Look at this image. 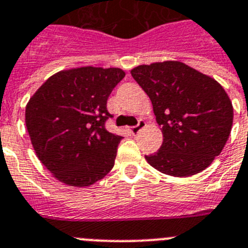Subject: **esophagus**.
<instances>
[{
  "mask_svg": "<svg viewBox=\"0 0 248 248\" xmlns=\"http://www.w3.org/2000/svg\"><path fill=\"white\" fill-rule=\"evenodd\" d=\"M144 127H146V122L142 121V120H140V122H138L137 126L131 127V133H132V135H136V133L140 132V129L144 128Z\"/></svg>",
  "mask_w": 248,
  "mask_h": 248,
  "instance_id": "obj_1",
  "label": "esophagus"
}]
</instances>
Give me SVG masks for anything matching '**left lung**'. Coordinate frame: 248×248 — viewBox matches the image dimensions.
<instances>
[{
	"label": "left lung",
	"instance_id": "8db88e82",
	"mask_svg": "<svg viewBox=\"0 0 248 248\" xmlns=\"http://www.w3.org/2000/svg\"><path fill=\"white\" fill-rule=\"evenodd\" d=\"M131 75L151 99L163 133L160 149L146 155L147 162L171 177H190L206 169L232 128V102L224 88L177 60L138 65Z\"/></svg>",
	"mask_w": 248,
	"mask_h": 248
}]
</instances>
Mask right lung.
Listing matches in <instances>:
<instances>
[{"label":"right lung","instance_id":"obj_1","mask_svg":"<svg viewBox=\"0 0 248 248\" xmlns=\"http://www.w3.org/2000/svg\"><path fill=\"white\" fill-rule=\"evenodd\" d=\"M120 68L80 66L55 73L26 106L35 155L69 186H90L112 169L121 136L105 128L106 102L124 78Z\"/></svg>","mask_w":248,"mask_h":248}]
</instances>
